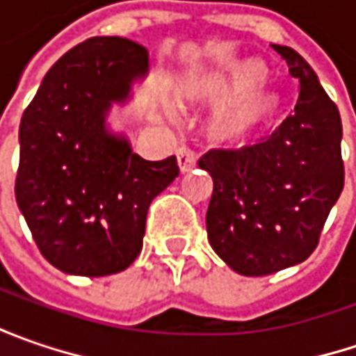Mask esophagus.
<instances>
[{"mask_svg": "<svg viewBox=\"0 0 356 356\" xmlns=\"http://www.w3.org/2000/svg\"><path fill=\"white\" fill-rule=\"evenodd\" d=\"M176 156H178V164H180V170L182 172L192 170L196 166V160H198L196 150L190 148V146H180L178 152H176Z\"/></svg>", "mask_w": 356, "mask_h": 356, "instance_id": "1", "label": "esophagus"}]
</instances>
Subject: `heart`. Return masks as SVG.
<instances>
[{
  "instance_id": "b5f03b06",
  "label": "heart",
  "mask_w": 356,
  "mask_h": 356,
  "mask_svg": "<svg viewBox=\"0 0 356 356\" xmlns=\"http://www.w3.org/2000/svg\"><path fill=\"white\" fill-rule=\"evenodd\" d=\"M266 79V69L259 63H241L229 71H210L196 75L188 83V95L206 103H224L218 115V124L227 134H243L273 111L275 99L269 92L255 89Z\"/></svg>"
}]
</instances>
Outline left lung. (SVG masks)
<instances>
[{
	"label": "left lung",
	"instance_id": "obj_1",
	"mask_svg": "<svg viewBox=\"0 0 356 356\" xmlns=\"http://www.w3.org/2000/svg\"><path fill=\"white\" fill-rule=\"evenodd\" d=\"M299 81L295 111L280 127L198 160L212 174L208 239L234 271L259 277L305 261L343 192V124L309 63L271 45Z\"/></svg>",
	"mask_w": 356,
	"mask_h": 356
}]
</instances>
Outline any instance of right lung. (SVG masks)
I'll use <instances>...</instances> for the list:
<instances>
[{"label":"right lung","instance_id":"1","mask_svg":"<svg viewBox=\"0 0 356 356\" xmlns=\"http://www.w3.org/2000/svg\"><path fill=\"white\" fill-rule=\"evenodd\" d=\"M148 53L122 37H90L43 79L19 124L15 200L51 266L71 275L124 271L143 250L150 202L180 174L111 134L104 117L146 75Z\"/></svg>","mask_w":356,"mask_h":356}]
</instances>
